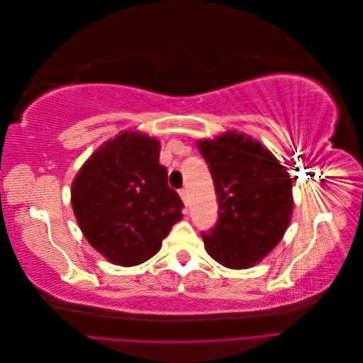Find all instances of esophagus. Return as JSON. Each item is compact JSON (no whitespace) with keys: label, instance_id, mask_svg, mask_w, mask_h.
<instances>
[{"label":"esophagus","instance_id":"34e87169","mask_svg":"<svg viewBox=\"0 0 363 363\" xmlns=\"http://www.w3.org/2000/svg\"><path fill=\"white\" fill-rule=\"evenodd\" d=\"M180 196H182V200H183L184 203H188V199H189V192H188V189H186V188L180 189Z\"/></svg>","mask_w":363,"mask_h":363}]
</instances>
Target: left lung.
<instances>
[{"mask_svg":"<svg viewBox=\"0 0 363 363\" xmlns=\"http://www.w3.org/2000/svg\"><path fill=\"white\" fill-rule=\"evenodd\" d=\"M199 150L218 199V221L201 235L206 250L227 268H250L280 242L289 225L291 175L260 142L235 131L200 140Z\"/></svg>","mask_w":363,"mask_h":363,"instance_id":"obj_1","label":"left lung"}]
</instances>
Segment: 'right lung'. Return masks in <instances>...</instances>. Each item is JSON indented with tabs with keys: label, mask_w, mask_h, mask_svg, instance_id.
Wrapping results in <instances>:
<instances>
[{
	"label": "right lung",
	"mask_w": 363,
	"mask_h": 363,
	"mask_svg": "<svg viewBox=\"0 0 363 363\" xmlns=\"http://www.w3.org/2000/svg\"><path fill=\"white\" fill-rule=\"evenodd\" d=\"M160 144L136 131L107 140L75 175L71 203L84 238L112 263L152 257L182 219L183 201L159 163Z\"/></svg>",
	"instance_id": "add662e5"
}]
</instances>
